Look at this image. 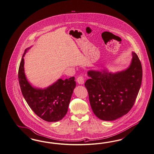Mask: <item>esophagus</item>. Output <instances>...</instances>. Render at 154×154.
I'll list each match as a JSON object with an SVG mask.
<instances>
[{
  "label": "esophagus",
  "mask_w": 154,
  "mask_h": 154,
  "mask_svg": "<svg viewBox=\"0 0 154 154\" xmlns=\"http://www.w3.org/2000/svg\"><path fill=\"white\" fill-rule=\"evenodd\" d=\"M77 81L79 84H83L84 83V77L83 76H79L77 79Z\"/></svg>",
  "instance_id": "1"
}]
</instances>
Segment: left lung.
<instances>
[{
    "label": "left lung",
    "mask_w": 154,
    "mask_h": 154,
    "mask_svg": "<svg viewBox=\"0 0 154 154\" xmlns=\"http://www.w3.org/2000/svg\"><path fill=\"white\" fill-rule=\"evenodd\" d=\"M132 62L125 70L112 73L89 70L85 83L93 112L100 119L112 121L126 115L135 102L142 84V64L132 52Z\"/></svg>",
    "instance_id": "8db88e82"
}]
</instances>
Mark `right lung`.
I'll list each match as a JSON object with an SVG mask.
<instances>
[{"mask_svg":"<svg viewBox=\"0 0 154 154\" xmlns=\"http://www.w3.org/2000/svg\"><path fill=\"white\" fill-rule=\"evenodd\" d=\"M30 48L25 50L23 57ZM18 79L25 100L38 116L48 122H55L65 116L76 85L74 77L65 80L59 79L43 89L34 88L26 77L22 58L19 68Z\"/></svg>","mask_w":154,"mask_h":154,"instance_id":"obj_1","label":"right lung"}]
</instances>
